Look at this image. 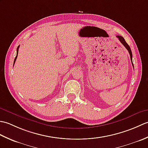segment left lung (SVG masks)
<instances>
[{"label": "left lung", "instance_id": "8db88e82", "mask_svg": "<svg viewBox=\"0 0 148 148\" xmlns=\"http://www.w3.org/2000/svg\"><path fill=\"white\" fill-rule=\"evenodd\" d=\"M116 37H118L119 41H120L122 43V45H123L125 47V48H126V49L128 50V53H129L130 56V60H131V61H132V65H133V67H134V64H133V62H132V51H131V49L130 48V46H128V45L126 42V41H125V40L124 39V38L122 36H117Z\"/></svg>", "mask_w": 148, "mask_h": 148}]
</instances>
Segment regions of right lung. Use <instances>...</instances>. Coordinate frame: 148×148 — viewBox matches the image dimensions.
<instances>
[{
	"instance_id": "obj_1",
	"label": "right lung",
	"mask_w": 148,
	"mask_h": 148,
	"mask_svg": "<svg viewBox=\"0 0 148 148\" xmlns=\"http://www.w3.org/2000/svg\"><path fill=\"white\" fill-rule=\"evenodd\" d=\"M18 49H19V46L17 48V50H16V51H17V54H16V56L15 57V58H14V63H15V62H16V58H17V56H18ZM14 66V65H13Z\"/></svg>"
}]
</instances>
